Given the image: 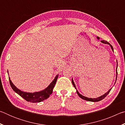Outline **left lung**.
I'll use <instances>...</instances> for the list:
<instances>
[{"label":"left lung","mask_w":125,"mask_h":125,"mask_svg":"<svg viewBox=\"0 0 125 125\" xmlns=\"http://www.w3.org/2000/svg\"><path fill=\"white\" fill-rule=\"evenodd\" d=\"M97 39H98V40H100V38H99V37H97ZM101 42H102V43H104V44H107V45H109L110 46L112 51H113L114 52L113 47L110 45V44L108 42L106 41H105V40H101ZM116 62H117V65H116V81L115 82V84L116 82V79H117V60H116ZM72 83L73 85L74 86V87L75 89H76V92H77V94L78 95V96H79L80 98H82V99H83V100H86V101H92V102H98V101H100L101 100H103V99H104L105 97L107 96V95L109 94V93H110V90H111V89H112V88H111L110 89L107 93H105V94H104V95H103L100 96V97H98V98H88V97H86V96H84L83 95H82V94H80V93L78 92V91L77 90V88H76V86H75V84H74V81H73V78H72Z\"/></svg>","instance_id":"8db88e82"}]
</instances>
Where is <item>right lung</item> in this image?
I'll return each instance as SVG.
<instances>
[{
  "label": "right lung",
  "instance_id": "1",
  "mask_svg": "<svg viewBox=\"0 0 125 125\" xmlns=\"http://www.w3.org/2000/svg\"><path fill=\"white\" fill-rule=\"evenodd\" d=\"M58 77V74H57L55 77L54 79L52 80V82L50 83V85L47 88H45V89L40 91V92L34 93L25 92L19 89L12 83L11 80H10V77H9V79L10 86H11L12 90L15 92L17 94L19 95L20 96H21L22 98H24L25 100L31 103H40L45 100V99H47L48 98H49L50 95L52 93L53 89L55 84L56 83Z\"/></svg>",
  "mask_w": 125,
  "mask_h": 125
}]
</instances>
